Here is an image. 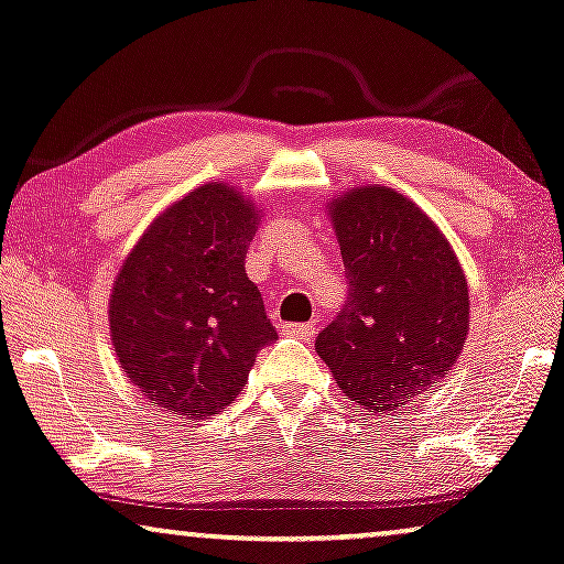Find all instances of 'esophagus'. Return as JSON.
Wrapping results in <instances>:
<instances>
[{
	"label": "esophagus",
	"mask_w": 564,
	"mask_h": 564,
	"mask_svg": "<svg viewBox=\"0 0 564 564\" xmlns=\"http://www.w3.org/2000/svg\"><path fill=\"white\" fill-rule=\"evenodd\" d=\"M317 327L314 325H304V322H294V325H283V335L296 337V340H312Z\"/></svg>",
	"instance_id": "1"
}]
</instances>
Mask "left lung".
Segmentation results:
<instances>
[{"label":"left lung","mask_w":564,"mask_h":564,"mask_svg":"<svg viewBox=\"0 0 564 564\" xmlns=\"http://www.w3.org/2000/svg\"><path fill=\"white\" fill-rule=\"evenodd\" d=\"M327 216L348 302L314 350L345 397L369 412L397 410L444 381L462 356L467 275L444 231L394 187H348Z\"/></svg>","instance_id":"8db88e82"}]
</instances>
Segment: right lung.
I'll return each instance as SVG.
<instances>
[{
	"label": "right lung",
	"mask_w": 564,
	"mask_h": 564,
	"mask_svg": "<svg viewBox=\"0 0 564 564\" xmlns=\"http://www.w3.org/2000/svg\"><path fill=\"white\" fill-rule=\"evenodd\" d=\"M262 208L239 187L198 185L149 224L110 291L108 322L131 384L175 415H219L275 340L245 273Z\"/></svg>",
	"instance_id": "right-lung-1"
}]
</instances>
